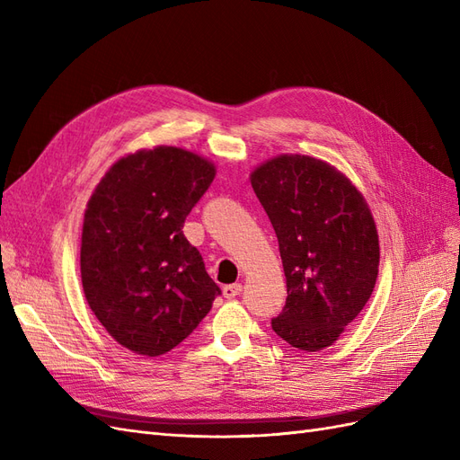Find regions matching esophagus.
<instances>
[{"label":"esophagus","mask_w":460,"mask_h":460,"mask_svg":"<svg viewBox=\"0 0 460 460\" xmlns=\"http://www.w3.org/2000/svg\"><path fill=\"white\" fill-rule=\"evenodd\" d=\"M242 289H243V286L242 284H230V286H225V297L226 299H234V297H238L240 294H242Z\"/></svg>","instance_id":"obj_1"}]
</instances>
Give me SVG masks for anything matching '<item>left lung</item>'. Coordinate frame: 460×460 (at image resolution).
<instances>
[{"instance_id":"1","label":"left lung","mask_w":460,"mask_h":460,"mask_svg":"<svg viewBox=\"0 0 460 460\" xmlns=\"http://www.w3.org/2000/svg\"><path fill=\"white\" fill-rule=\"evenodd\" d=\"M252 186L276 232L288 286L272 330L297 349H324L365 309L378 278L370 208L336 166L307 155L262 163Z\"/></svg>"}]
</instances>
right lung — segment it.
Masks as SVG:
<instances>
[{"instance_id":"1","label":"right lung","mask_w":460,"mask_h":460,"mask_svg":"<svg viewBox=\"0 0 460 460\" xmlns=\"http://www.w3.org/2000/svg\"><path fill=\"white\" fill-rule=\"evenodd\" d=\"M215 172L186 149H140L111 166L88 201L82 288L105 330L137 355L171 351L220 296L182 232Z\"/></svg>"}]
</instances>
